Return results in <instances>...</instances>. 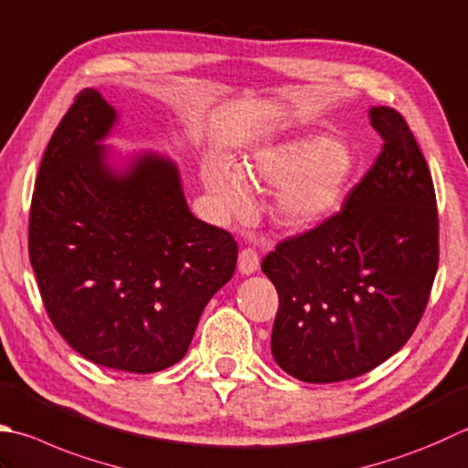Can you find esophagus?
<instances>
[{
	"instance_id": "1",
	"label": "esophagus",
	"mask_w": 468,
	"mask_h": 468,
	"mask_svg": "<svg viewBox=\"0 0 468 468\" xmlns=\"http://www.w3.org/2000/svg\"><path fill=\"white\" fill-rule=\"evenodd\" d=\"M260 268V253L253 250V247H245V250L239 253V271L250 276V273L258 271Z\"/></svg>"
}]
</instances>
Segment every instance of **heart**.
I'll return each mask as SVG.
<instances>
[{
	"mask_svg": "<svg viewBox=\"0 0 468 468\" xmlns=\"http://www.w3.org/2000/svg\"><path fill=\"white\" fill-rule=\"evenodd\" d=\"M250 176L278 188L273 218L290 231L316 227L341 203L353 172L351 154L328 135H302L255 150L247 162ZM203 182L223 217H243L251 208V192L243 172L223 158L203 162Z\"/></svg>",
	"mask_w": 468,
	"mask_h": 468,
	"instance_id": "obj_1",
	"label": "heart"
}]
</instances>
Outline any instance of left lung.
Returning a JSON list of instances; mask_svg holds the SVG:
<instances>
[{
  "instance_id": "obj_1",
  "label": "left lung",
  "mask_w": 468,
  "mask_h": 468,
  "mask_svg": "<svg viewBox=\"0 0 468 468\" xmlns=\"http://www.w3.org/2000/svg\"><path fill=\"white\" fill-rule=\"evenodd\" d=\"M383 148L343 208L265 255L278 290L271 355L292 378H359L408 343L438 270L436 192L422 150L391 107L369 112Z\"/></svg>"
}]
</instances>
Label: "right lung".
Returning <instances> with one entry per match:
<instances>
[{"label":"right lung","instance_id":"obj_1","mask_svg":"<svg viewBox=\"0 0 468 468\" xmlns=\"http://www.w3.org/2000/svg\"><path fill=\"white\" fill-rule=\"evenodd\" d=\"M117 113L85 89L44 152L27 251L46 313L85 359L155 373L178 363L237 265L233 235L190 213L178 168L142 154L123 172L99 142Z\"/></svg>","mask_w":468,"mask_h":468}]
</instances>
